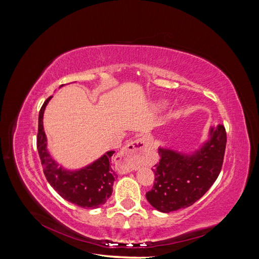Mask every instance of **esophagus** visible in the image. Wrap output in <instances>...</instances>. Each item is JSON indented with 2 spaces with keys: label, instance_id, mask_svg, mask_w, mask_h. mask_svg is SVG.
Masks as SVG:
<instances>
[{
  "label": "esophagus",
  "instance_id": "34e87169",
  "mask_svg": "<svg viewBox=\"0 0 259 259\" xmlns=\"http://www.w3.org/2000/svg\"><path fill=\"white\" fill-rule=\"evenodd\" d=\"M146 150L145 140L138 138L134 142L130 143L125 146L120 154L117 155V159L120 162V168L122 171H131L134 169L138 164L142 162L143 155Z\"/></svg>",
  "mask_w": 259,
  "mask_h": 259
}]
</instances>
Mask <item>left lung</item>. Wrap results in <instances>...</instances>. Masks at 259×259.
Wrapping results in <instances>:
<instances>
[{"instance_id":"left-lung-1","label":"left lung","mask_w":259,"mask_h":259,"mask_svg":"<svg viewBox=\"0 0 259 259\" xmlns=\"http://www.w3.org/2000/svg\"><path fill=\"white\" fill-rule=\"evenodd\" d=\"M226 144V130L218 125L210 128L209 139L192 154L159 148L160 161L152 168L154 184L146 193L148 202L162 213L192 205L221 173Z\"/></svg>"}]
</instances>
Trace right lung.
Segmentation results:
<instances>
[{
    "mask_svg": "<svg viewBox=\"0 0 259 259\" xmlns=\"http://www.w3.org/2000/svg\"><path fill=\"white\" fill-rule=\"evenodd\" d=\"M52 96L44 101L38 113L36 136V147L44 175L61 198L83 208H97L105 204L112 193L116 175L110 162L114 151L106 152L101 158L81 169L70 171L59 167L46 149V135L43 128V114Z\"/></svg>",
    "mask_w": 259,
    "mask_h": 259,
    "instance_id": "right-lung-1",
    "label": "right lung"
}]
</instances>
